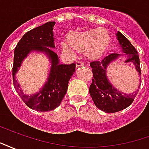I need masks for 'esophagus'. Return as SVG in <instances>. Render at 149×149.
<instances>
[{
  "mask_svg": "<svg viewBox=\"0 0 149 149\" xmlns=\"http://www.w3.org/2000/svg\"><path fill=\"white\" fill-rule=\"evenodd\" d=\"M84 63L81 61H78L76 62V67L78 68V67H81V66H84Z\"/></svg>",
  "mask_w": 149,
  "mask_h": 149,
  "instance_id": "1",
  "label": "esophagus"
}]
</instances>
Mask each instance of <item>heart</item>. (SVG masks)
Masks as SVG:
<instances>
[{
  "label": "heart",
  "instance_id": "1",
  "mask_svg": "<svg viewBox=\"0 0 149 149\" xmlns=\"http://www.w3.org/2000/svg\"><path fill=\"white\" fill-rule=\"evenodd\" d=\"M109 43L107 31L92 29L77 31L70 33L68 40L61 41V48L65 52H72L74 49L84 51L88 57H97L103 53Z\"/></svg>",
  "mask_w": 149,
  "mask_h": 149
}]
</instances>
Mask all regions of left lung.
<instances>
[{"instance_id":"obj_1","label":"left lung","mask_w":149,"mask_h":149,"mask_svg":"<svg viewBox=\"0 0 149 149\" xmlns=\"http://www.w3.org/2000/svg\"><path fill=\"white\" fill-rule=\"evenodd\" d=\"M116 39L122 49V52L127 56L125 63H132L137 71L140 81H141L140 58L136 50L130 41L120 32L116 33ZM122 54L111 53L101 60L90 62V66L93 74V81L89 87V93L95 105L107 113L119 112L128 108L134 100L140 86L137 90L132 93H125L116 88L107 77V68L112 62L116 61Z\"/></svg>"}]
</instances>
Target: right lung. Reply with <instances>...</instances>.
Masks as SVG:
<instances>
[{"label":"right lung","instance_id":"right-lung-1","mask_svg":"<svg viewBox=\"0 0 149 149\" xmlns=\"http://www.w3.org/2000/svg\"><path fill=\"white\" fill-rule=\"evenodd\" d=\"M55 24L54 21H49L27 32L14 49L13 81L15 89L29 108L40 112H49L61 104L76 68L74 63L60 64L58 56L52 49H55L53 37ZM33 52L45 53L51 65L49 77L43 87L38 93L29 96L21 90L20 86L15 80V75L24 59Z\"/></svg>","mask_w":149,"mask_h":149}]
</instances>
